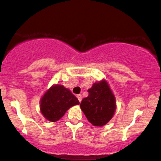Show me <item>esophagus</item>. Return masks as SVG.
Returning <instances> with one entry per match:
<instances>
[{
	"instance_id": "obj_1",
	"label": "esophagus",
	"mask_w": 161,
	"mask_h": 161,
	"mask_svg": "<svg viewBox=\"0 0 161 161\" xmlns=\"http://www.w3.org/2000/svg\"><path fill=\"white\" fill-rule=\"evenodd\" d=\"M76 97H77L78 100H79V102L82 101V95H81V94H78V95L76 96Z\"/></svg>"
}]
</instances>
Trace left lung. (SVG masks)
Wrapping results in <instances>:
<instances>
[{
	"mask_svg": "<svg viewBox=\"0 0 161 161\" xmlns=\"http://www.w3.org/2000/svg\"><path fill=\"white\" fill-rule=\"evenodd\" d=\"M88 97L81 102V109L92 125H105L116 110L113 92L106 80L95 82L88 90Z\"/></svg>",
	"mask_w": 161,
	"mask_h": 161,
	"instance_id": "8db88e82",
	"label": "left lung"
}]
</instances>
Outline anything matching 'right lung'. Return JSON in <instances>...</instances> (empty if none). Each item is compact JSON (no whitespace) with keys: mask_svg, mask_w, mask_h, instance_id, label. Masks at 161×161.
<instances>
[{"mask_svg":"<svg viewBox=\"0 0 161 161\" xmlns=\"http://www.w3.org/2000/svg\"><path fill=\"white\" fill-rule=\"evenodd\" d=\"M76 104H79V101L71 91L57 84L50 87L41 98L40 111L47 120L55 122Z\"/></svg>","mask_w":161,"mask_h":161,"instance_id":"add662e5","label":"right lung"}]
</instances>
